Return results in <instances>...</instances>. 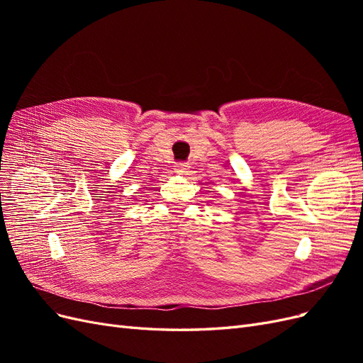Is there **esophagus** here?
I'll use <instances>...</instances> for the list:
<instances>
[{
	"label": "esophagus",
	"mask_w": 363,
	"mask_h": 363,
	"mask_svg": "<svg viewBox=\"0 0 363 363\" xmlns=\"http://www.w3.org/2000/svg\"><path fill=\"white\" fill-rule=\"evenodd\" d=\"M174 171L177 172V174H182V175H184V174H188L189 172V164L188 163H177L174 167Z\"/></svg>",
	"instance_id": "1"
}]
</instances>
